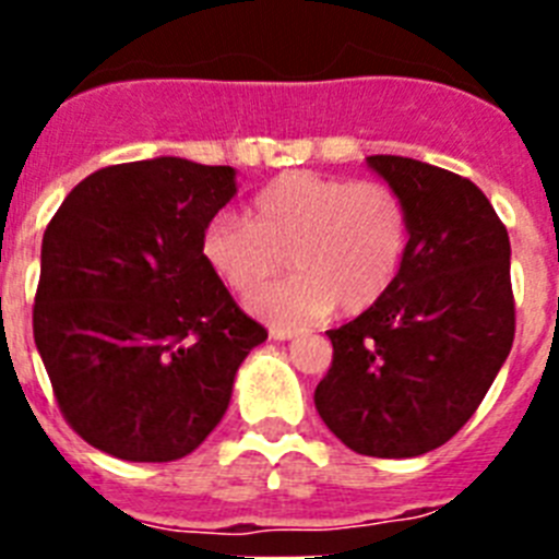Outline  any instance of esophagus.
<instances>
[{
  "mask_svg": "<svg viewBox=\"0 0 559 559\" xmlns=\"http://www.w3.org/2000/svg\"><path fill=\"white\" fill-rule=\"evenodd\" d=\"M271 338L274 341H288V338H294L296 333H299V330L296 328H285V324H271Z\"/></svg>",
  "mask_w": 559,
  "mask_h": 559,
  "instance_id": "1",
  "label": "esophagus"
}]
</instances>
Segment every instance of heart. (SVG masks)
I'll use <instances>...</instances> for the list:
<instances>
[{
  "label": "heart",
  "instance_id": "b5f03b06",
  "mask_svg": "<svg viewBox=\"0 0 559 559\" xmlns=\"http://www.w3.org/2000/svg\"><path fill=\"white\" fill-rule=\"evenodd\" d=\"M408 249V212L383 181L294 170L271 181L251 215L218 212L204 226L201 254L235 294H251L284 267L297 276L249 299L276 324L330 313H364L394 285Z\"/></svg>",
  "mask_w": 559,
  "mask_h": 559
}]
</instances>
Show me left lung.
<instances>
[{
	"label": "left lung",
	"instance_id": "obj_1",
	"mask_svg": "<svg viewBox=\"0 0 559 559\" xmlns=\"http://www.w3.org/2000/svg\"><path fill=\"white\" fill-rule=\"evenodd\" d=\"M367 165L406 204L408 249L389 294L328 330L316 412L349 451L423 456L476 414L512 349L510 235L464 176L406 156Z\"/></svg>",
	"mask_w": 559,
	"mask_h": 559
}]
</instances>
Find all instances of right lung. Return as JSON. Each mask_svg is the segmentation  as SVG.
I'll return each instance as SVG.
<instances>
[{
	"mask_svg": "<svg viewBox=\"0 0 559 559\" xmlns=\"http://www.w3.org/2000/svg\"><path fill=\"white\" fill-rule=\"evenodd\" d=\"M235 190L226 165L128 162L86 176L47 224L33 335L63 419L97 451L192 453L269 338L201 254Z\"/></svg>",
	"mask_w": 559,
	"mask_h": 559,
	"instance_id": "obj_1",
	"label": "right lung"
}]
</instances>
